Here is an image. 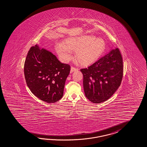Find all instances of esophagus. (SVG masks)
Returning a JSON list of instances; mask_svg holds the SVG:
<instances>
[{
  "instance_id": "esophagus-1",
  "label": "esophagus",
  "mask_w": 147,
  "mask_h": 147,
  "mask_svg": "<svg viewBox=\"0 0 147 147\" xmlns=\"http://www.w3.org/2000/svg\"><path fill=\"white\" fill-rule=\"evenodd\" d=\"M78 69L77 68L74 67H71V73H72L73 71H78Z\"/></svg>"
}]
</instances>
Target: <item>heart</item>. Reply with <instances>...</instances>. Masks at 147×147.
<instances>
[{"mask_svg":"<svg viewBox=\"0 0 147 147\" xmlns=\"http://www.w3.org/2000/svg\"><path fill=\"white\" fill-rule=\"evenodd\" d=\"M106 48L105 40L93 35L70 36L63 43L56 44L55 49L60 59L68 62L72 58L71 51H76V60L82 65L94 62L103 55Z\"/></svg>","mask_w":147,"mask_h":147,"instance_id":"heart-1","label":"heart"}]
</instances>
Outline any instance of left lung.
I'll use <instances>...</instances> for the list:
<instances>
[{"label": "left lung", "instance_id": "left-lung-1", "mask_svg": "<svg viewBox=\"0 0 147 147\" xmlns=\"http://www.w3.org/2000/svg\"><path fill=\"white\" fill-rule=\"evenodd\" d=\"M84 91L94 103L109 99L119 87L123 76V62L118 48L100 58L88 68L81 69Z\"/></svg>", "mask_w": 147, "mask_h": 147}]
</instances>
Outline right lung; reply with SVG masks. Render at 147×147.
I'll return each mask as SVG.
<instances>
[{
	"instance_id": "add662e5",
	"label": "right lung",
	"mask_w": 147,
	"mask_h": 147,
	"mask_svg": "<svg viewBox=\"0 0 147 147\" xmlns=\"http://www.w3.org/2000/svg\"><path fill=\"white\" fill-rule=\"evenodd\" d=\"M71 67L55 55L35 45L28 51L24 65L26 81L32 93L45 102L53 103L63 97Z\"/></svg>"
}]
</instances>
